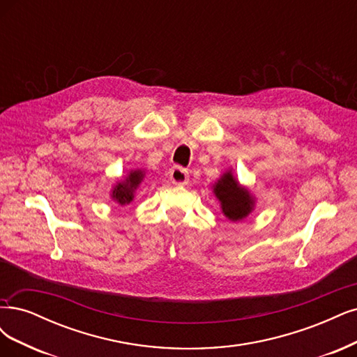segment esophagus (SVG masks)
<instances>
[{"instance_id": "1", "label": "esophagus", "mask_w": 357, "mask_h": 357, "mask_svg": "<svg viewBox=\"0 0 357 357\" xmlns=\"http://www.w3.org/2000/svg\"><path fill=\"white\" fill-rule=\"evenodd\" d=\"M169 178L176 186H184V184L189 183V171L176 165L169 169Z\"/></svg>"}]
</instances>
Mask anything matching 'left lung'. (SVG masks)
<instances>
[{"mask_svg": "<svg viewBox=\"0 0 357 357\" xmlns=\"http://www.w3.org/2000/svg\"><path fill=\"white\" fill-rule=\"evenodd\" d=\"M214 193L221 202V210L231 221L245 218L252 210L254 201L250 192L239 186V183L231 176V173H226L217 181Z\"/></svg>", "mask_w": 357, "mask_h": 357, "instance_id": "obj_1", "label": "left lung"}]
</instances>
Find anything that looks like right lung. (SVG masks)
<instances>
[{
  "label": "right lung",
  "instance_id": "1",
  "mask_svg": "<svg viewBox=\"0 0 357 357\" xmlns=\"http://www.w3.org/2000/svg\"><path fill=\"white\" fill-rule=\"evenodd\" d=\"M142 180H143V171H131L126 181L118 183L114 188L112 198L121 205L130 204L134 198V190L137 189Z\"/></svg>",
  "mask_w": 357,
  "mask_h": 357
}]
</instances>
